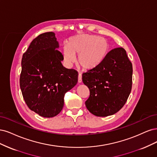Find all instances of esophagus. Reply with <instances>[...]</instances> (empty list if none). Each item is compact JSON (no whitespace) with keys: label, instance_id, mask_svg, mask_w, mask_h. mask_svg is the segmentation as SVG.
Segmentation results:
<instances>
[{"label":"esophagus","instance_id":"esophagus-1","mask_svg":"<svg viewBox=\"0 0 157 157\" xmlns=\"http://www.w3.org/2000/svg\"><path fill=\"white\" fill-rule=\"evenodd\" d=\"M82 82V74H81L80 73H79V75H78V83H81Z\"/></svg>","mask_w":157,"mask_h":157}]
</instances>
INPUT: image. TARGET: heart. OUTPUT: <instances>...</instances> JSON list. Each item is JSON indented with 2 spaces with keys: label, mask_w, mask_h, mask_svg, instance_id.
<instances>
[{
  "label": "heart",
  "mask_w": 157,
  "mask_h": 157,
  "mask_svg": "<svg viewBox=\"0 0 157 157\" xmlns=\"http://www.w3.org/2000/svg\"><path fill=\"white\" fill-rule=\"evenodd\" d=\"M109 52L105 39L96 35L79 34L70 37L68 45L63 47V58L65 64L71 66L78 55V64L84 70H93L102 63Z\"/></svg>",
  "instance_id": "heart-1"
}]
</instances>
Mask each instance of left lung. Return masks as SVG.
<instances>
[{"label":"left lung","instance_id":"left-lung-1","mask_svg":"<svg viewBox=\"0 0 157 157\" xmlns=\"http://www.w3.org/2000/svg\"><path fill=\"white\" fill-rule=\"evenodd\" d=\"M132 65L123 48L108 53L97 68L82 75L83 83L89 89L85 102L87 109L98 117H107L123 107L132 89Z\"/></svg>","mask_w":157,"mask_h":157}]
</instances>
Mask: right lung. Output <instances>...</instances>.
Instances as JSON below:
<instances>
[{
    "label": "right lung",
    "mask_w": 157,
    "mask_h": 157,
    "mask_svg": "<svg viewBox=\"0 0 157 157\" xmlns=\"http://www.w3.org/2000/svg\"><path fill=\"white\" fill-rule=\"evenodd\" d=\"M53 32L34 38L21 60L20 88L29 109L44 117L63 109L65 93L78 83V73L63 67V55Z\"/></svg>",
    "instance_id": "1"
}]
</instances>
